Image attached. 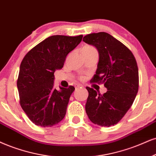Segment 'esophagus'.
<instances>
[{"instance_id":"obj_1","label":"esophagus","mask_w":156,"mask_h":156,"mask_svg":"<svg viewBox=\"0 0 156 156\" xmlns=\"http://www.w3.org/2000/svg\"><path fill=\"white\" fill-rule=\"evenodd\" d=\"M82 87H83V85H82V84H76V89H78V88Z\"/></svg>"}]
</instances>
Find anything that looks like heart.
<instances>
[{
	"instance_id": "heart-1",
	"label": "heart",
	"mask_w": 156,
	"mask_h": 156,
	"mask_svg": "<svg viewBox=\"0 0 156 156\" xmlns=\"http://www.w3.org/2000/svg\"><path fill=\"white\" fill-rule=\"evenodd\" d=\"M84 48H94L93 47H91V46H85Z\"/></svg>"
}]
</instances>
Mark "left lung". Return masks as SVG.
<instances>
[{
	"label": "left lung",
	"instance_id": "obj_1",
	"mask_svg": "<svg viewBox=\"0 0 156 156\" xmlns=\"http://www.w3.org/2000/svg\"><path fill=\"white\" fill-rule=\"evenodd\" d=\"M84 43L97 48L99 61L92 82L104 84L103 95L86 87L88 95L85 111L90 120L101 126L116 124L135 99L139 87V73L135 58L124 44L106 32L92 33Z\"/></svg>",
	"mask_w": 156,
	"mask_h": 156
}]
</instances>
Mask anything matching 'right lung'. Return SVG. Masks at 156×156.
Instances as JSON below:
<instances>
[{"label":"right lung","instance_id":"add662e5","mask_svg":"<svg viewBox=\"0 0 156 156\" xmlns=\"http://www.w3.org/2000/svg\"><path fill=\"white\" fill-rule=\"evenodd\" d=\"M83 36L53 35L25 55L21 63L17 88L21 107L37 126H52L64 118L75 88L53 87L54 72L62 69L66 55Z\"/></svg>","mask_w":156,"mask_h":156}]
</instances>
